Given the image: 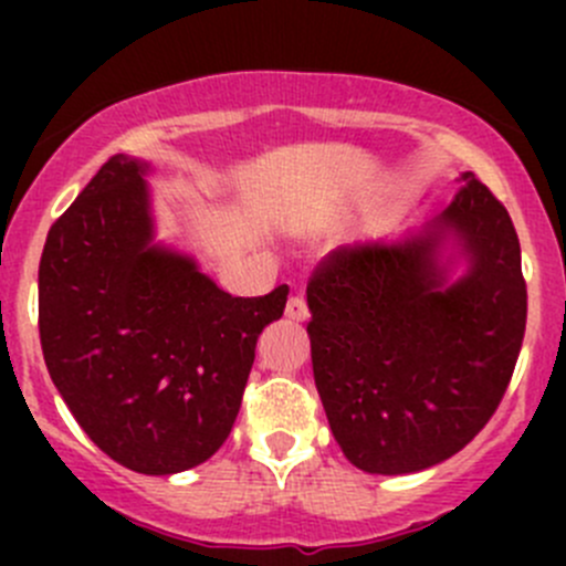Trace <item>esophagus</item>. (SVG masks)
<instances>
[{
  "label": "esophagus",
  "mask_w": 566,
  "mask_h": 566,
  "mask_svg": "<svg viewBox=\"0 0 566 566\" xmlns=\"http://www.w3.org/2000/svg\"><path fill=\"white\" fill-rule=\"evenodd\" d=\"M284 317L293 319V323H304V319L310 317V306H306L304 295H293V298L287 301V306H284Z\"/></svg>",
  "instance_id": "obj_1"
}]
</instances>
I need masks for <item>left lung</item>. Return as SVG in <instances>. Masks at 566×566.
I'll return each instance as SVG.
<instances>
[{"mask_svg": "<svg viewBox=\"0 0 566 566\" xmlns=\"http://www.w3.org/2000/svg\"><path fill=\"white\" fill-rule=\"evenodd\" d=\"M458 182L421 230L331 251L306 287L317 394L345 458L367 473H416L458 454L515 373L521 241L476 175Z\"/></svg>", "mask_w": 566, "mask_h": 566, "instance_id": "left-lung-1", "label": "left lung"}]
</instances>
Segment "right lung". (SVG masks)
I'll return each instance as SVG.
<instances>
[{
    "instance_id": "1",
    "label": "right lung",
    "mask_w": 566,
    "mask_h": 566,
    "mask_svg": "<svg viewBox=\"0 0 566 566\" xmlns=\"http://www.w3.org/2000/svg\"><path fill=\"white\" fill-rule=\"evenodd\" d=\"M150 172L112 156L51 224L38 312L45 367L90 441L130 471L169 476L227 441L256 336L290 290L232 298L191 254L156 241Z\"/></svg>"
}]
</instances>
